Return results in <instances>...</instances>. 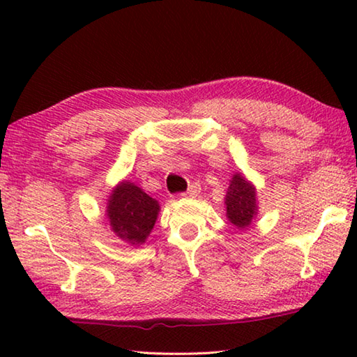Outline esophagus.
<instances>
[{
	"mask_svg": "<svg viewBox=\"0 0 357 357\" xmlns=\"http://www.w3.org/2000/svg\"><path fill=\"white\" fill-rule=\"evenodd\" d=\"M200 190H202L200 184L193 183V184L189 187V189H187L184 193H181V195H183V197H195V195H198V193H200Z\"/></svg>",
	"mask_w": 357,
	"mask_h": 357,
	"instance_id": "34e87169",
	"label": "esophagus"
}]
</instances>
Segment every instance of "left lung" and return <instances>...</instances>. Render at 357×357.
Wrapping results in <instances>:
<instances>
[{"label":"left lung","mask_w":357,"mask_h":357,"mask_svg":"<svg viewBox=\"0 0 357 357\" xmlns=\"http://www.w3.org/2000/svg\"><path fill=\"white\" fill-rule=\"evenodd\" d=\"M225 204L229 222L239 229L247 228L257 215L255 189L247 183L244 176L234 174L229 181Z\"/></svg>","instance_id":"left-lung-1"}]
</instances>
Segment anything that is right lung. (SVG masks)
Here are the masks:
<instances>
[{
	"instance_id": "right-lung-1",
	"label": "right lung",
	"mask_w": 357,
	"mask_h": 357,
	"mask_svg": "<svg viewBox=\"0 0 357 357\" xmlns=\"http://www.w3.org/2000/svg\"><path fill=\"white\" fill-rule=\"evenodd\" d=\"M108 219L116 236L132 245L144 243L153 229L159 203L132 183H123L108 200Z\"/></svg>"
}]
</instances>
